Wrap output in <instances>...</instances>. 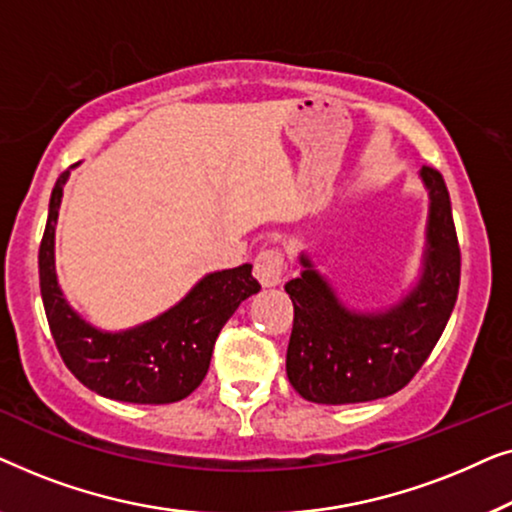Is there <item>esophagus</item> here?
Here are the masks:
<instances>
[{"label": "esophagus", "instance_id": "esophagus-1", "mask_svg": "<svg viewBox=\"0 0 512 512\" xmlns=\"http://www.w3.org/2000/svg\"><path fill=\"white\" fill-rule=\"evenodd\" d=\"M254 272L263 286H277L284 275V254L277 247L258 251L254 261Z\"/></svg>", "mask_w": 512, "mask_h": 512}]
</instances>
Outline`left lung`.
<instances>
[{
	"label": "left lung",
	"mask_w": 512,
	"mask_h": 512,
	"mask_svg": "<svg viewBox=\"0 0 512 512\" xmlns=\"http://www.w3.org/2000/svg\"><path fill=\"white\" fill-rule=\"evenodd\" d=\"M429 223L422 277L415 289L384 312H352L331 284L300 256L303 272L286 282L293 328L286 375L305 401L366 403L403 389L424 366L454 310L461 251L443 174L424 165Z\"/></svg>",
	"instance_id": "obj_1"
}]
</instances>
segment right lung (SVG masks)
<instances>
[{"label":"right lung","mask_w":512,"mask_h":512,"mask_svg":"<svg viewBox=\"0 0 512 512\" xmlns=\"http://www.w3.org/2000/svg\"><path fill=\"white\" fill-rule=\"evenodd\" d=\"M67 177L69 170L55 181L39 247L41 300L62 361L90 391L114 401H181L205 380L223 324L261 284L244 263L202 277L184 300L146 324L118 333L90 326L69 307L55 275V223Z\"/></svg>","instance_id":"right-lung-1"}]
</instances>
